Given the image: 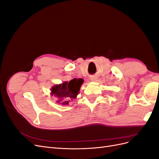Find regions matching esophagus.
I'll list each match as a JSON object with an SVG mask.
<instances>
[{"instance_id":"esophagus-1","label":"esophagus","mask_w":159,"mask_h":159,"mask_svg":"<svg viewBox=\"0 0 159 159\" xmlns=\"http://www.w3.org/2000/svg\"><path fill=\"white\" fill-rule=\"evenodd\" d=\"M91 80L94 81L96 80V78H95V77H92V78H91Z\"/></svg>"}]
</instances>
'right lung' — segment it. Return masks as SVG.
Masks as SVG:
<instances>
[{
  "mask_svg": "<svg viewBox=\"0 0 159 159\" xmlns=\"http://www.w3.org/2000/svg\"><path fill=\"white\" fill-rule=\"evenodd\" d=\"M84 83L83 79L74 78L68 81H64L62 84H56L51 88V95L57 98L56 103L66 105L73 99H75L78 95L81 85Z\"/></svg>",
  "mask_w": 159,
  "mask_h": 159,
  "instance_id": "obj_1",
  "label": "right lung"
}]
</instances>
